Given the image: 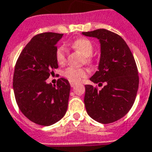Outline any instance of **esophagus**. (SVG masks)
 Returning a JSON list of instances; mask_svg holds the SVG:
<instances>
[{"label": "esophagus", "instance_id": "obj_1", "mask_svg": "<svg viewBox=\"0 0 152 152\" xmlns=\"http://www.w3.org/2000/svg\"><path fill=\"white\" fill-rule=\"evenodd\" d=\"M75 83H73V82H70V85H71V87H74L75 86Z\"/></svg>", "mask_w": 152, "mask_h": 152}]
</instances>
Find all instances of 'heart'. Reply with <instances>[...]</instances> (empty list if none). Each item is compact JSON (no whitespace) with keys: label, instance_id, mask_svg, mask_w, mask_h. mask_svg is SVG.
Returning a JSON list of instances; mask_svg holds the SVG:
<instances>
[{"label":"heart","instance_id":"1","mask_svg":"<svg viewBox=\"0 0 152 152\" xmlns=\"http://www.w3.org/2000/svg\"><path fill=\"white\" fill-rule=\"evenodd\" d=\"M71 46L76 50H80L85 56V62L91 64L93 62L92 55L94 50L93 42L87 38H80L71 43ZM66 48L64 46H59L56 50V59L59 64H64L66 62ZM88 71L85 67H68L63 72V76L71 82H80L86 78Z\"/></svg>","mask_w":152,"mask_h":152}]
</instances>
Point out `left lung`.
<instances>
[{"label":"left lung","instance_id":"left-lung-1","mask_svg":"<svg viewBox=\"0 0 152 152\" xmlns=\"http://www.w3.org/2000/svg\"><path fill=\"white\" fill-rule=\"evenodd\" d=\"M82 34L100 40L99 70L90 80L99 85L106 84L102 90L85 85L86 111L100 123L116 122L131 109L138 92L139 79L133 54L122 37L112 31L99 29Z\"/></svg>","mask_w":152,"mask_h":152}]
</instances>
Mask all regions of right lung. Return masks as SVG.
<instances>
[{
    "label": "right lung",
    "mask_w": 152,
    "mask_h": 152,
    "mask_svg": "<svg viewBox=\"0 0 152 152\" xmlns=\"http://www.w3.org/2000/svg\"><path fill=\"white\" fill-rule=\"evenodd\" d=\"M63 34L45 32L34 36L17 60L13 87L20 110L30 121L50 126L64 116L67 109L70 84L59 78L56 85L46 80L58 68L56 42Z\"/></svg>",
    "instance_id": "obj_1"
}]
</instances>
